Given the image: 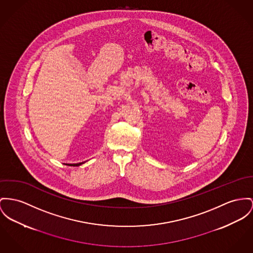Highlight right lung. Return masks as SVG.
<instances>
[{
    "mask_svg": "<svg viewBox=\"0 0 253 253\" xmlns=\"http://www.w3.org/2000/svg\"><path fill=\"white\" fill-rule=\"evenodd\" d=\"M84 162H82V163H77V164H68V166H74V167H77V166H81L82 164H84Z\"/></svg>",
    "mask_w": 253,
    "mask_h": 253,
    "instance_id": "right-lung-1",
    "label": "right lung"
}]
</instances>
